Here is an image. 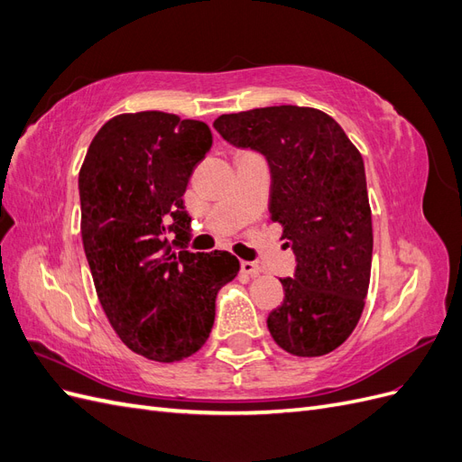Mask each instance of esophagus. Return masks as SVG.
Returning a JSON list of instances; mask_svg holds the SVG:
<instances>
[{
	"instance_id": "1",
	"label": "esophagus",
	"mask_w": 462,
	"mask_h": 462,
	"mask_svg": "<svg viewBox=\"0 0 462 462\" xmlns=\"http://www.w3.org/2000/svg\"><path fill=\"white\" fill-rule=\"evenodd\" d=\"M241 272L246 273V275H258L260 273V268L254 263V262H246L243 260L241 262Z\"/></svg>"
}]
</instances>
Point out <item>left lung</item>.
Here are the masks:
<instances>
[{"label":"left lung","instance_id":"1","mask_svg":"<svg viewBox=\"0 0 462 462\" xmlns=\"http://www.w3.org/2000/svg\"><path fill=\"white\" fill-rule=\"evenodd\" d=\"M214 127L268 158L270 219L297 256L268 316L273 341L295 356L335 351L355 331L370 285L372 209L358 148L316 107H256L219 116Z\"/></svg>","mask_w":462,"mask_h":462}]
</instances>
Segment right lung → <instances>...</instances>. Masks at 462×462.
<instances>
[{
  "label": "right lung",
  "instance_id": "add662e5",
  "mask_svg": "<svg viewBox=\"0 0 462 462\" xmlns=\"http://www.w3.org/2000/svg\"><path fill=\"white\" fill-rule=\"evenodd\" d=\"M209 146L202 121L121 114L96 133L79 171L80 235L97 300L119 339L156 362L199 351L217 291L241 268L227 250L173 248L187 239L183 194Z\"/></svg>",
  "mask_w": 462,
  "mask_h": 462
}]
</instances>
